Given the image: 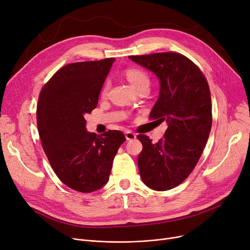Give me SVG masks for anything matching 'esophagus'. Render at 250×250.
Masks as SVG:
<instances>
[{"instance_id":"1","label":"esophagus","mask_w":250,"mask_h":250,"mask_svg":"<svg viewBox=\"0 0 250 250\" xmlns=\"http://www.w3.org/2000/svg\"><path fill=\"white\" fill-rule=\"evenodd\" d=\"M137 138V135L133 132H130V130H127V132H125V139L127 141H130V140H135Z\"/></svg>"}]
</instances>
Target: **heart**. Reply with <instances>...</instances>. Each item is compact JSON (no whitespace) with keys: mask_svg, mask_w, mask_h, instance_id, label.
I'll use <instances>...</instances> for the list:
<instances>
[{"mask_svg":"<svg viewBox=\"0 0 250 250\" xmlns=\"http://www.w3.org/2000/svg\"><path fill=\"white\" fill-rule=\"evenodd\" d=\"M125 76L127 78V80L130 82V84H132L136 89L144 84H149V82H150L148 74L145 71H143L142 69H139V68L126 69ZM107 89H108V83L106 82L102 87L101 93L104 95L107 92Z\"/></svg>","mask_w":250,"mask_h":250,"instance_id":"heart-1","label":"heart"}]
</instances>
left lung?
Wrapping results in <instances>:
<instances>
[{"instance_id":"left-lung-1","label":"left lung","mask_w":250,"mask_h":250,"mask_svg":"<svg viewBox=\"0 0 250 250\" xmlns=\"http://www.w3.org/2000/svg\"><path fill=\"white\" fill-rule=\"evenodd\" d=\"M160 81V94L150 118L168 127L153 144L146 135L138 139L141 178L155 190H168L185 181L201 158L212 127V104L207 79L200 68L178 52L130 56Z\"/></svg>"}]
</instances>
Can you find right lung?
<instances>
[{
  "label": "right lung",
  "instance_id": "right-lung-1",
  "mask_svg": "<svg viewBox=\"0 0 250 250\" xmlns=\"http://www.w3.org/2000/svg\"><path fill=\"white\" fill-rule=\"evenodd\" d=\"M114 58L68 63L44 84L36 121L43 151L57 176L70 188L92 192L107 183L118 148L120 130L100 136L86 129L84 115L96 108Z\"/></svg>",
  "mask_w": 250,
  "mask_h": 250
}]
</instances>
